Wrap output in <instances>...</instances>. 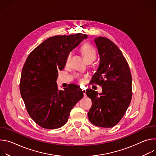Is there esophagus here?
<instances>
[{
	"label": "esophagus",
	"mask_w": 156,
	"mask_h": 156,
	"mask_svg": "<svg viewBox=\"0 0 156 156\" xmlns=\"http://www.w3.org/2000/svg\"><path fill=\"white\" fill-rule=\"evenodd\" d=\"M82 91H83V93L84 96H86V90H84V89H83V90H82Z\"/></svg>",
	"instance_id": "esophagus-1"
}]
</instances>
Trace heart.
I'll return each mask as SVG.
<instances>
[{"label": "heart", "instance_id": "obj_1", "mask_svg": "<svg viewBox=\"0 0 156 156\" xmlns=\"http://www.w3.org/2000/svg\"><path fill=\"white\" fill-rule=\"evenodd\" d=\"M81 51L82 53V55L84 58L85 60H87L88 59H91L94 60V59L96 57V51L94 50V49L93 48V47L92 46H91L90 44H84V46H83L81 48ZM71 54H69L68 57H67V59H66V62H68L70 58ZM80 82H83V79H80Z\"/></svg>", "mask_w": 156, "mask_h": 156}]
</instances>
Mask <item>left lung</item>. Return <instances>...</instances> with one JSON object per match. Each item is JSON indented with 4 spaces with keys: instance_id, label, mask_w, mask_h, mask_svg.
I'll list each match as a JSON object with an SVG mask.
<instances>
[{
    "instance_id": "obj_1",
    "label": "left lung",
    "mask_w": 156,
    "mask_h": 156,
    "mask_svg": "<svg viewBox=\"0 0 156 156\" xmlns=\"http://www.w3.org/2000/svg\"><path fill=\"white\" fill-rule=\"evenodd\" d=\"M94 42L100 61L91 81L101 86L102 91L86 90V95L92 100L87 115L93 125L111 128L122 119L130 104L131 75L122 51L112 41L99 36Z\"/></svg>"
}]
</instances>
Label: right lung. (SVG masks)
<instances>
[{"label":"right lung","mask_w":156,"mask_h":156,"mask_svg":"<svg viewBox=\"0 0 156 156\" xmlns=\"http://www.w3.org/2000/svg\"><path fill=\"white\" fill-rule=\"evenodd\" d=\"M87 37L80 33L55 36L28 55L21 75L20 93L30 116L42 128L57 129L64 125L71 110L83 98L80 86L72 84L58 90L56 81L69 53Z\"/></svg>","instance_id":"obj_1"}]
</instances>
